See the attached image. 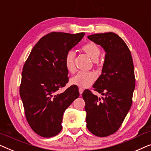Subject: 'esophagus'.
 Segmentation results:
<instances>
[{
    "mask_svg": "<svg viewBox=\"0 0 151 151\" xmlns=\"http://www.w3.org/2000/svg\"><path fill=\"white\" fill-rule=\"evenodd\" d=\"M83 91H84L83 88H79V93H80V95H82V93H83Z\"/></svg>",
    "mask_w": 151,
    "mask_h": 151,
    "instance_id": "esophagus-1",
    "label": "esophagus"
}]
</instances>
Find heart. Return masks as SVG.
Listing matches in <instances>:
<instances>
[{
	"mask_svg": "<svg viewBox=\"0 0 151 151\" xmlns=\"http://www.w3.org/2000/svg\"><path fill=\"white\" fill-rule=\"evenodd\" d=\"M81 51L88 55L95 64L98 63L101 51L100 48L96 43L93 42L86 43L82 46ZM74 60H75V52L73 51H68L64 59V63L67 71L71 73H73L76 71ZM96 79L97 76L93 72H86V73L80 72L71 78V83L79 87L87 88L89 87L96 81Z\"/></svg>",
	"mask_w": 151,
	"mask_h": 151,
	"instance_id": "obj_1",
	"label": "heart"
}]
</instances>
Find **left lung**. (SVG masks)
<instances>
[{
  "label": "left lung",
  "instance_id": "obj_1",
  "mask_svg": "<svg viewBox=\"0 0 151 151\" xmlns=\"http://www.w3.org/2000/svg\"><path fill=\"white\" fill-rule=\"evenodd\" d=\"M88 38L103 47L106 55L102 74L93 85L104 98L88 89L82 93L86 127L93 135L106 137L119 129L131 107L135 86L133 58L124 41L115 33L93 34Z\"/></svg>",
  "mask_w": 151,
  "mask_h": 151
}]
</instances>
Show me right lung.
<instances>
[{"label": "right lung", "instance_id": "add662e5", "mask_svg": "<svg viewBox=\"0 0 151 151\" xmlns=\"http://www.w3.org/2000/svg\"><path fill=\"white\" fill-rule=\"evenodd\" d=\"M84 35L49 33L39 40L24 64L20 96L28 124L41 137H51L61 131L64 112L80 96L76 85L61 93L58 91L69 82L65 55Z\"/></svg>", "mask_w": 151, "mask_h": 151}]
</instances>
